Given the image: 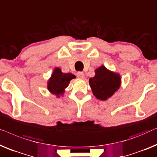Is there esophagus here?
I'll use <instances>...</instances> for the list:
<instances>
[{
  "label": "esophagus",
  "mask_w": 157,
  "mask_h": 157,
  "mask_svg": "<svg viewBox=\"0 0 157 157\" xmlns=\"http://www.w3.org/2000/svg\"><path fill=\"white\" fill-rule=\"evenodd\" d=\"M77 76H78V78L82 79L84 78V73L82 72H77Z\"/></svg>",
  "instance_id": "esophagus-1"
}]
</instances>
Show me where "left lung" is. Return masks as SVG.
<instances>
[{
    "label": "left lung",
    "instance_id": "8db88e82",
    "mask_svg": "<svg viewBox=\"0 0 157 157\" xmlns=\"http://www.w3.org/2000/svg\"><path fill=\"white\" fill-rule=\"evenodd\" d=\"M89 83L94 95L98 100H106L120 87L121 79L119 75L101 66L95 70V75L90 79Z\"/></svg>",
    "mask_w": 157,
    "mask_h": 157
}]
</instances>
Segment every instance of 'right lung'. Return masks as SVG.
Here are the masks:
<instances>
[{"label": "right lung", "mask_w": 157, "mask_h": 157, "mask_svg": "<svg viewBox=\"0 0 157 157\" xmlns=\"http://www.w3.org/2000/svg\"><path fill=\"white\" fill-rule=\"evenodd\" d=\"M75 78L71 73H63L59 68H56L51 78L48 81V89L52 93L59 96L64 92V90L69 85L70 81Z\"/></svg>", "instance_id": "1"}]
</instances>
